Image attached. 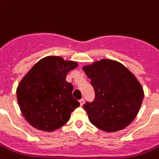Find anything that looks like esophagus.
Returning a JSON list of instances; mask_svg holds the SVG:
<instances>
[{"label": "esophagus", "mask_w": 159, "mask_h": 159, "mask_svg": "<svg viewBox=\"0 0 159 159\" xmlns=\"http://www.w3.org/2000/svg\"><path fill=\"white\" fill-rule=\"evenodd\" d=\"M84 98H82V99H80V106H82L83 105H84Z\"/></svg>", "instance_id": "34e87169"}]
</instances>
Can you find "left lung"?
<instances>
[{
	"label": "left lung",
	"instance_id": "8db88e82",
	"mask_svg": "<svg viewBox=\"0 0 159 159\" xmlns=\"http://www.w3.org/2000/svg\"><path fill=\"white\" fill-rule=\"evenodd\" d=\"M83 70L95 92L93 102L83 107L92 124L105 132H116L129 125L138 114L144 92L134 75L123 64L102 59Z\"/></svg>",
	"mask_w": 159,
	"mask_h": 159
}]
</instances>
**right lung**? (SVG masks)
Instances as JSON below:
<instances>
[{"label": "right lung", "instance_id": "right-lung-1", "mask_svg": "<svg viewBox=\"0 0 159 159\" xmlns=\"http://www.w3.org/2000/svg\"><path fill=\"white\" fill-rule=\"evenodd\" d=\"M77 62L62 57H44L28 71L17 89L21 112L33 128L53 132L69 121L70 114L80 106L72 96L73 85L66 82Z\"/></svg>", "mask_w": 159, "mask_h": 159}]
</instances>
